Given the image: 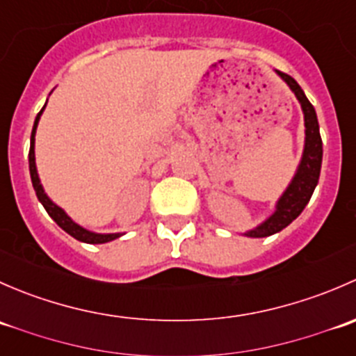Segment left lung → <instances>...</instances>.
<instances>
[{"label": "left lung", "mask_w": 356, "mask_h": 356, "mask_svg": "<svg viewBox=\"0 0 356 356\" xmlns=\"http://www.w3.org/2000/svg\"><path fill=\"white\" fill-rule=\"evenodd\" d=\"M277 74L284 79L286 84L296 95L298 102L301 103V108H303L305 127H307L305 152L296 175H294L289 188L286 189V193L279 200L274 215L270 218H267L261 225H258L257 229L246 232V236H251V238H265V236H272L275 232L282 231L284 227H288L291 222L303 211L308 201H310L315 186L318 182V175H321L322 167V138L321 131H318V120L314 105L308 102L303 89L300 88V84L291 75L279 70Z\"/></svg>", "instance_id": "1"}]
</instances>
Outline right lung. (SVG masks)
Instances as JSON below:
<instances>
[{
  "instance_id": "1",
  "label": "right lung",
  "mask_w": 356,
  "mask_h": 356,
  "mask_svg": "<svg viewBox=\"0 0 356 356\" xmlns=\"http://www.w3.org/2000/svg\"><path fill=\"white\" fill-rule=\"evenodd\" d=\"M42 110L39 111L38 117H35L34 127H32V134H31V149H29V170H31L32 186H34V191H35V195H38V200L41 201L42 207L46 208V211H48L49 217H51L53 220H55L56 224L63 229V231L68 232L72 238L79 239V241H82V243H89V245H102V243L113 241V239H117L120 234H95V232L86 231L84 227H81V225L75 224V222L68 217L62 208L56 207V204L53 203L48 196H46L44 189H42L41 182H39L38 170H35V158H34V136H35V129H38V122H39V117H41Z\"/></svg>"
}]
</instances>
